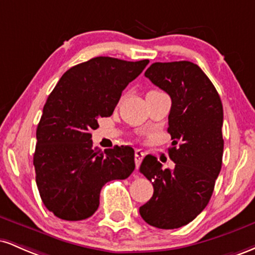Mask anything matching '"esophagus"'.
Masks as SVG:
<instances>
[{"mask_svg":"<svg viewBox=\"0 0 255 255\" xmlns=\"http://www.w3.org/2000/svg\"><path fill=\"white\" fill-rule=\"evenodd\" d=\"M144 156H145V153L141 150H136L135 151V156H134L135 158H134V159H135L136 168H139V165L141 164V160H142V158H144Z\"/></svg>","mask_w":255,"mask_h":255,"instance_id":"1","label":"esophagus"}]
</instances>
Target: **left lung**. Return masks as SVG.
<instances>
[{
  "label": "left lung",
  "instance_id": "8db88e82",
  "mask_svg": "<svg viewBox=\"0 0 255 255\" xmlns=\"http://www.w3.org/2000/svg\"><path fill=\"white\" fill-rule=\"evenodd\" d=\"M145 77L171 98L169 157L175 168L163 169L151 154L144 158L140 172L152 182L153 195L139 212L152 227L176 229L211 199L223 157V105L211 80L189 61L152 63Z\"/></svg>",
  "mask_w": 255,
  "mask_h": 255
}]
</instances>
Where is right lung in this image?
I'll return each instance as SVG.
<instances>
[{
	"mask_svg": "<svg viewBox=\"0 0 255 255\" xmlns=\"http://www.w3.org/2000/svg\"><path fill=\"white\" fill-rule=\"evenodd\" d=\"M99 56L77 64L61 77L49 95L37 127L33 156L43 204L64 221L91 217L99 206L102 187L133 172L134 150L92 148L91 131L109 118L122 91L147 66Z\"/></svg>",
	"mask_w": 255,
	"mask_h": 255,
	"instance_id": "obj_1",
	"label": "right lung"
}]
</instances>
